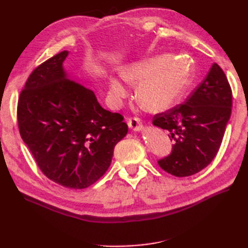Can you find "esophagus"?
I'll list each match as a JSON object with an SVG mask.
<instances>
[{"label":"esophagus","mask_w":248,"mask_h":248,"mask_svg":"<svg viewBox=\"0 0 248 248\" xmlns=\"http://www.w3.org/2000/svg\"><path fill=\"white\" fill-rule=\"evenodd\" d=\"M128 125L130 129H132L136 132H140L143 129V125H142V123L139 118H130L128 120Z\"/></svg>","instance_id":"obj_1"}]
</instances>
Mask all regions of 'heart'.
Returning <instances> with one entry per match:
<instances>
[{
  "mask_svg": "<svg viewBox=\"0 0 248 248\" xmlns=\"http://www.w3.org/2000/svg\"><path fill=\"white\" fill-rule=\"evenodd\" d=\"M120 75L130 84L139 83L136 90L137 100L152 112L165 111L177 104L195 77L186 59L166 54L125 64L121 68ZM127 94V86L120 78H109V102L118 105Z\"/></svg>",
  "mask_w": 248,
  "mask_h": 248,
  "instance_id": "heart-1",
  "label": "heart"
}]
</instances>
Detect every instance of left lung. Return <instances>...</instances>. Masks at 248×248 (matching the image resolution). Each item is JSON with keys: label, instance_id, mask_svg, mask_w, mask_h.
Wrapping results in <instances>:
<instances>
[{"label": "left lung", "instance_id": "left-lung-1", "mask_svg": "<svg viewBox=\"0 0 248 248\" xmlns=\"http://www.w3.org/2000/svg\"><path fill=\"white\" fill-rule=\"evenodd\" d=\"M232 111V91L217 63L202 83L170 110L154 116L155 127L167 130L174 140L170 155L158 165L176 177H186L207 167L216 157Z\"/></svg>", "mask_w": 248, "mask_h": 248}]
</instances>
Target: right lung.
Masks as SVG:
<instances>
[{
    "mask_svg": "<svg viewBox=\"0 0 248 248\" xmlns=\"http://www.w3.org/2000/svg\"><path fill=\"white\" fill-rule=\"evenodd\" d=\"M64 50L29 75L17 106L19 133L41 171L70 189L93 185L127 136L123 116L104 109L86 81L66 72Z\"/></svg>",
    "mask_w": 248,
    "mask_h": 248,
    "instance_id": "add662e5",
    "label": "right lung"
}]
</instances>
